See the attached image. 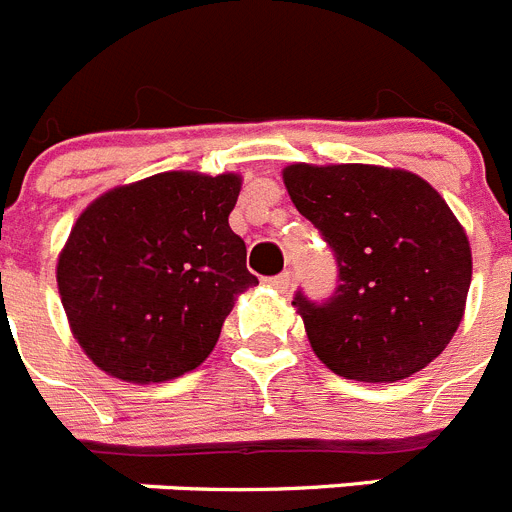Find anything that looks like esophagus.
I'll return each mask as SVG.
<instances>
[{"instance_id": "34e87169", "label": "esophagus", "mask_w": 512, "mask_h": 512, "mask_svg": "<svg viewBox=\"0 0 512 512\" xmlns=\"http://www.w3.org/2000/svg\"><path fill=\"white\" fill-rule=\"evenodd\" d=\"M266 284H269L271 289H277L279 295H284V292H289V284H292V277H289V271H284V274H279V277L266 279Z\"/></svg>"}]
</instances>
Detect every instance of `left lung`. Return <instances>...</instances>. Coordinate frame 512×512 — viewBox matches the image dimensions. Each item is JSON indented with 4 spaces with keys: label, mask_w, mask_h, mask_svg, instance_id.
I'll return each instance as SVG.
<instances>
[{
    "label": "left lung",
    "mask_w": 512,
    "mask_h": 512,
    "mask_svg": "<svg viewBox=\"0 0 512 512\" xmlns=\"http://www.w3.org/2000/svg\"><path fill=\"white\" fill-rule=\"evenodd\" d=\"M282 179L341 266L328 305L292 302L315 356L372 384L425 369L454 338L472 284V246L446 200L390 166L289 164Z\"/></svg>",
    "instance_id": "obj_1"
}]
</instances>
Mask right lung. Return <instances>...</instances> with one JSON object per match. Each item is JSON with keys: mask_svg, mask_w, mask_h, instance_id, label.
Wrapping results in <instances>:
<instances>
[{"mask_svg": "<svg viewBox=\"0 0 512 512\" xmlns=\"http://www.w3.org/2000/svg\"><path fill=\"white\" fill-rule=\"evenodd\" d=\"M241 184L235 171H164L107 189L76 217L58 295L104 374L169 382L212 354L238 295L259 284L228 223Z\"/></svg>", "mask_w": 512, "mask_h": 512, "instance_id": "obj_1", "label": "right lung"}]
</instances>
